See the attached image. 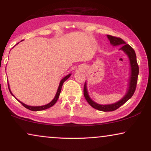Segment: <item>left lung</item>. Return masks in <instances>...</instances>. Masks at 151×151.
I'll use <instances>...</instances> for the list:
<instances>
[{"mask_svg":"<svg viewBox=\"0 0 151 151\" xmlns=\"http://www.w3.org/2000/svg\"><path fill=\"white\" fill-rule=\"evenodd\" d=\"M107 38H109L111 44L113 46H117V45H121L120 50L123 51L129 57L130 60V65H131V76H130L129 82V88H128L125 96L122 98L118 102L111 104H99L98 103L95 102L90 98L88 94L87 88H86V84L85 82L84 86V98L87 101L88 104L91 106L93 108L97 109V110L102 111H113L116 110L120 107L122 105H123L126 102H127L130 98L133 96V95L135 93L136 86H137V77L139 74V67H138L137 63V58H136V54L134 49L124 41L120 38H117L111 35H107Z\"/></svg>","mask_w":151,"mask_h":151,"instance_id":"obj_1","label":"left lung"}]
</instances>
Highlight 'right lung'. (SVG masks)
Instances as JSON below:
<instances>
[{
  "instance_id": "add662e5",
  "label": "right lung",
  "mask_w": 151,
  "mask_h": 151,
  "mask_svg": "<svg viewBox=\"0 0 151 151\" xmlns=\"http://www.w3.org/2000/svg\"><path fill=\"white\" fill-rule=\"evenodd\" d=\"M71 74L70 73L69 74V75H67V76H65V78H63V79L61 80L60 82V84H59V86H58V91H57V93L56 94H55V98H53V100L51 101V102H49V104H47L46 105H44V106H28V105H27L25 104H24V103H22V102H20V101H19V102L21 103L22 106H23L24 107H25L26 109H29V110L31 111H42V110H45V109H49L50 108V107H51L52 106H53L55 104V102H57L59 96H60V93L61 92V89H62V86H63V84L64 82H65L66 80H67L68 78H69L70 76H71ZM8 88H9V92L11 93V94L12 95V96H14L13 94H12V93L11 92V90H10L9 88V84H8Z\"/></svg>"
}]
</instances>
